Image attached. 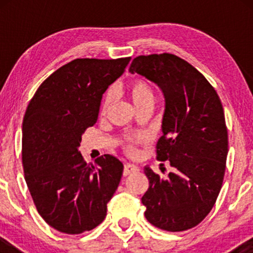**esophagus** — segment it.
<instances>
[{
    "mask_svg": "<svg viewBox=\"0 0 253 253\" xmlns=\"http://www.w3.org/2000/svg\"><path fill=\"white\" fill-rule=\"evenodd\" d=\"M139 170V167H137L136 165L133 164H126L124 165V170H123V175L126 176L131 174V172H136Z\"/></svg>",
    "mask_w": 253,
    "mask_h": 253,
    "instance_id": "esophagus-1",
    "label": "esophagus"
}]
</instances>
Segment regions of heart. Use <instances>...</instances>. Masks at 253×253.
<instances>
[{"mask_svg": "<svg viewBox=\"0 0 253 253\" xmlns=\"http://www.w3.org/2000/svg\"><path fill=\"white\" fill-rule=\"evenodd\" d=\"M129 94L130 98L134 103V106L140 107L143 105H146V103L153 102L154 101V94L153 89H152L151 85L145 81V79H136L129 85ZM114 98V91L113 89H109L108 92L106 93L105 99H103L102 106H101V113L105 114L108 109V107L113 101ZM143 140V137L138 136L134 138V139H131L129 145H127L126 148L129 152H133V144L138 143V141Z\"/></svg>", "mask_w": 253, "mask_h": 253, "instance_id": "b5f03b06", "label": "heart"}]
</instances>
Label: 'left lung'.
Listing matches in <instances>:
<instances>
[{
  "label": "left lung",
  "mask_w": 253,
  "mask_h": 253,
  "mask_svg": "<svg viewBox=\"0 0 253 253\" xmlns=\"http://www.w3.org/2000/svg\"><path fill=\"white\" fill-rule=\"evenodd\" d=\"M129 71L157 84L166 102L157 159L170 162L172 171L161 178L145 167V216L160 229L188 230L205 219L222 186L228 154L222 103L207 79L176 55H141Z\"/></svg>",
  "instance_id": "obj_1"
}]
</instances>
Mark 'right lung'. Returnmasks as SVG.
<instances>
[{
  "mask_svg": "<svg viewBox=\"0 0 253 253\" xmlns=\"http://www.w3.org/2000/svg\"><path fill=\"white\" fill-rule=\"evenodd\" d=\"M131 57L76 58L37 89L23 121L22 159L27 188L42 219L61 233L77 235L105 220L123 164L110 154L86 164L78 147L96 123L102 94Z\"/></svg>",
  "mask_w": 253,
  "mask_h": 253,
  "instance_id": "add662e5",
  "label": "right lung"
}]
</instances>
